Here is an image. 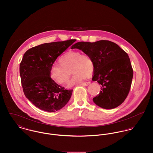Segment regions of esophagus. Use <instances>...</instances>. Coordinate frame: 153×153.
<instances>
[{"label":"esophagus","mask_w":153,"mask_h":153,"mask_svg":"<svg viewBox=\"0 0 153 153\" xmlns=\"http://www.w3.org/2000/svg\"><path fill=\"white\" fill-rule=\"evenodd\" d=\"M90 84V82H86V83H82L81 84H80V85H83V86H85V85H88Z\"/></svg>","instance_id":"esophagus-1"}]
</instances>
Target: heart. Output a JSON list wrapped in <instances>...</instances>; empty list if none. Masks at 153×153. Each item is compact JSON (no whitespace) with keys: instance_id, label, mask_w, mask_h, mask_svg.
I'll use <instances>...</instances> for the list:
<instances>
[{"instance_id":"obj_1","label":"heart","mask_w":153,"mask_h":153,"mask_svg":"<svg viewBox=\"0 0 153 153\" xmlns=\"http://www.w3.org/2000/svg\"><path fill=\"white\" fill-rule=\"evenodd\" d=\"M60 65H54L50 70L51 79L60 85L68 82L71 71L74 73L68 87H71L84 80L87 74H90L94 70V64L91 57L80 51H69L59 59Z\"/></svg>"}]
</instances>
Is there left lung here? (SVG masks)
I'll use <instances>...</instances> for the list:
<instances>
[{
    "label": "left lung",
    "instance_id": "1",
    "mask_svg": "<svg viewBox=\"0 0 153 153\" xmlns=\"http://www.w3.org/2000/svg\"><path fill=\"white\" fill-rule=\"evenodd\" d=\"M71 49L81 50L93 62L92 80L101 85L100 93L93 99V102L105 109L114 108L123 102L130 90L133 76L127 53L108 40L77 42Z\"/></svg>",
    "mask_w": 153,
    "mask_h": 153
}]
</instances>
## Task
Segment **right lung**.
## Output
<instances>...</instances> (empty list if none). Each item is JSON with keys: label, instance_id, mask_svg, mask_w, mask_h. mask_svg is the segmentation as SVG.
I'll list each match as a JSON object with an SVG mask.
<instances>
[{"label": "right lung", "instance_id": "obj_1", "mask_svg": "<svg viewBox=\"0 0 153 153\" xmlns=\"http://www.w3.org/2000/svg\"><path fill=\"white\" fill-rule=\"evenodd\" d=\"M75 40L44 43L26 51L20 64L24 94L36 107L55 112L68 102L73 90H66L51 79L50 70L56 59Z\"/></svg>", "mask_w": 153, "mask_h": 153}]
</instances>
